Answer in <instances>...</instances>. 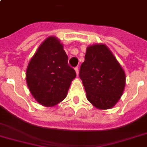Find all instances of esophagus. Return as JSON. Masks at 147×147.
<instances>
[{
    "label": "esophagus",
    "instance_id": "esophagus-1",
    "mask_svg": "<svg viewBox=\"0 0 147 147\" xmlns=\"http://www.w3.org/2000/svg\"><path fill=\"white\" fill-rule=\"evenodd\" d=\"M75 71H76V75L78 76V75H79V67H75Z\"/></svg>",
    "mask_w": 147,
    "mask_h": 147
}]
</instances>
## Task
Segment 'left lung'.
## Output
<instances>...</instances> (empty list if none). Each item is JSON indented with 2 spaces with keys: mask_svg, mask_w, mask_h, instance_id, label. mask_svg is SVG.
<instances>
[{
  "mask_svg": "<svg viewBox=\"0 0 147 147\" xmlns=\"http://www.w3.org/2000/svg\"><path fill=\"white\" fill-rule=\"evenodd\" d=\"M80 77L86 98L98 109H109L122 96L126 83L125 72L105 44L89 45Z\"/></svg>",
  "mask_w": 147,
  "mask_h": 147,
  "instance_id": "left-lung-1",
  "label": "left lung"
}]
</instances>
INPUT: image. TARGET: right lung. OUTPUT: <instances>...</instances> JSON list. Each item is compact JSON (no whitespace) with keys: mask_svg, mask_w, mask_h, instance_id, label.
<instances>
[{"mask_svg":"<svg viewBox=\"0 0 147 147\" xmlns=\"http://www.w3.org/2000/svg\"><path fill=\"white\" fill-rule=\"evenodd\" d=\"M64 45L55 36L42 42L26 71L28 89L40 105L53 107L62 102L76 73L67 64Z\"/></svg>","mask_w":147,"mask_h":147,"instance_id":"add662e5","label":"right lung"}]
</instances>
